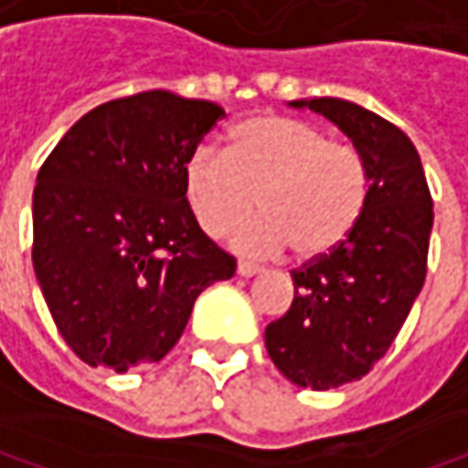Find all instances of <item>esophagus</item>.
Wrapping results in <instances>:
<instances>
[{
    "mask_svg": "<svg viewBox=\"0 0 468 468\" xmlns=\"http://www.w3.org/2000/svg\"><path fill=\"white\" fill-rule=\"evenodd\" d=\"M254 273H260V268H257L254 262H246V260H240V262H238V276L249 278V276H254Z\"/></svg>",
    "mask_w": 468,
    "mask_h": 468,
    "instance_id": "34e87169",
    "label": "esophagus"
}]
</instances>
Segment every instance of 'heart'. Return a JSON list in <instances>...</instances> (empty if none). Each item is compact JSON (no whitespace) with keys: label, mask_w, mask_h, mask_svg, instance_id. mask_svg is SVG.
<instances>
[{"label":"heart","mask_w":468,"mask_h":468,"mask_svg":"<svg viewBox=\"0 0 468 468\" xmlns=\"http://www.w3.org/2000/svg\"><path fill=\"white\" fill-rule=\"evenodd\" d=\"M185 190L208 235L243 225L260 200L262 219L246 225L235 243L254 254L286 246L294 260L311 262L356 230L369 200V171L359 149L329 139L308 120L254 114L230 131L228 152H192Z\"/></svg>","instance_id":"b5f03b06"}]
</instances>
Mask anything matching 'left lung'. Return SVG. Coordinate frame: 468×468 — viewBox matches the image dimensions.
I'll list each match as a JSON object with an SVG mask.
<instances>
[{
	"instance_id": "1",
	"label": "left lung",
	"mask_w": 468,
	"mask_h": 468,
	"mask_svg": "<svg viewBox=\"0 0 468 468\" xmlns=\"http://www.w3.org/2000/svg\"><path fill=\"white\" fill-rule=\"evenodd\" d=\"M292 107L332 120L369 171V200L356 230L332 254L292 271V308L265 329L281 375L326 391L361 380L399 335L426 281L434 208L418 149L394 122L343 99Z\"/></svg>"
}]
</instances>
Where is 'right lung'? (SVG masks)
Segmentation results:
<instances>
[{
    "mask_svg": "<svg viewBox=\"0 0 468 468\" xmlns=\"http://www.w3.org/2000/svg\"><path fill=\"white\" fill-rule=\"evenodd\" d=\"M225 109L168 90L114 99L77 120L34 187V273L66 346L128 372L182 337L197 294L235 273L200 230L185 163Z\"/></svg>",
    "mask_w": 468,
    "mask_h": 468,
    "instance_id": "right-lung-1",
    "label": "right lung"
}]
</instances>
